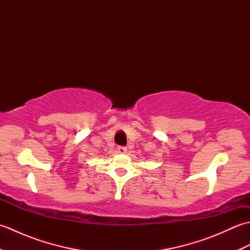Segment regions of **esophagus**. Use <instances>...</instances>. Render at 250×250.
Wrapping results in <instances>:
<instances>
[{"label":"esophagus","mask_w":250,"mask_h":250,"mask_svg":"<svg viewBox=\"0 0 250 250\" xmlns=\"http://www.w3.org/2000/svg\"><path fill=\"white\" fill-rule=\"evenodd\" d=\"M117 152H119V153H125V152H126V148L124 147V146H119L118 148H117Z\"/></svg>","instance_id":"34e87169"}]
</instances>
